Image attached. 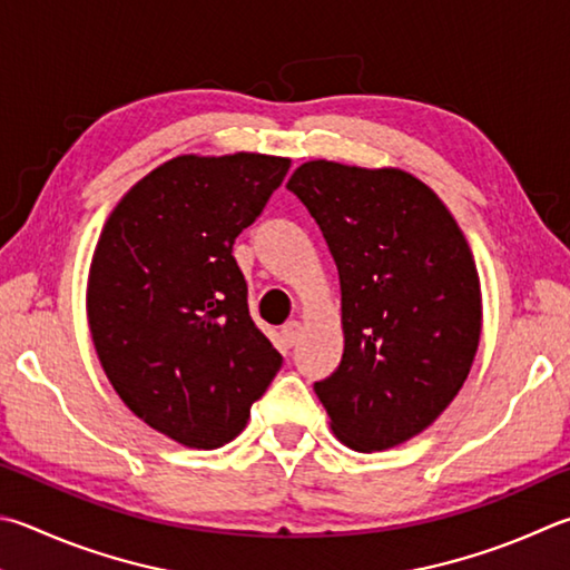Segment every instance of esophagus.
Listing matches in <instances>:
<instances>
[{
    "mask_svg": "<svg viewBox=\"0 0 570 570\" xmlns=\"http://www.w3.org/2000/svg\"><path fill=\"white\" fill-rule=\"evenodd\" d=\"M298 338H302V324H298V321H288V324L282 328V344H284V348L296 346Z\"/></svg>",
    "mask_w": 570,
    "mask_h": 570,
    "instance_id": "1",
    "label": "esophagus"
}]
</instances>
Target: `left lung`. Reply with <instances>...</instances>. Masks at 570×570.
Returning <instances> with one entry per match:
<instances>
[{"label":"left lung","mask_w":570,"mask_h":570,"mask_svg":"<svg viewBox=\"0 0 570 570\" xmlns=\"http://www.w3.org/2000/svg\"><path fill=\"white\" fill-rule=\"evenodd\" d=\"M334 256L344 356L314 391L344 446L419 436L469 379L481 278L461 226L431 186L396 167L314 159L288 179Z\"/></svg>","instance_id":"8db88e82"}]
</instances>
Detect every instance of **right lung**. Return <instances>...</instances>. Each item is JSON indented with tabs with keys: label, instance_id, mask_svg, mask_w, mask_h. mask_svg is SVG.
Instances as JSON below:
<instances>
[{
	"label": "right lung",
	"instance_id": "1",
	"mask_svg": "<svg viewBox=\"0 0 570 570\" xmlns=\"http://www.w3.org/2000/svg\"><path fill=\"white\" fill-rule=\"evenodd\" d=\"M288 167L181 154L134 184L99 234L87 282L99 364L134 416L181 446L234 441L282 368L232 249Z\"/></svg>",
	"mask_w": 570,
	"mask_h": 570
}]
</instances>
